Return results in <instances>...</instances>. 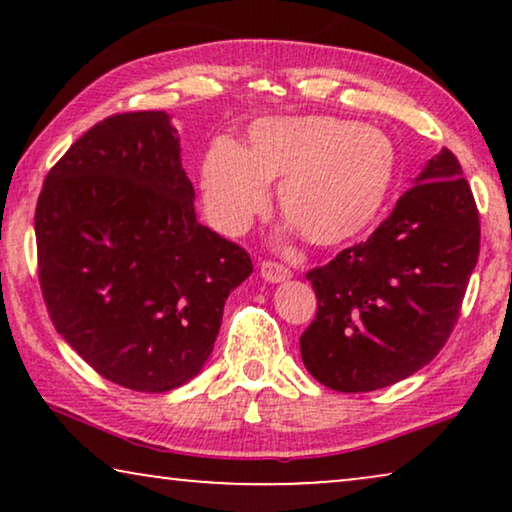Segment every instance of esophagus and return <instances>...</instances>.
<instances>
[{"instance_id": "esophagus-1", "label": "esophagus", "mask_w": 512, "mask_h": 512, "mask_svg": "<svg viewBox=\"0 0 512 512\" xmlns=\"http://www.w3.org/2000/svg\"><path fill=\"white\" fill-rule=\"evenodd\" d=\"M261 277L270 284H279V282H286V279H291V270L282 263L263 261L261 263Z\"/></svg>"}]
</instances>
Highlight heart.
Masks as SVG:
<instances>
[{
    "mask_svg": "<svg viewBox=\"0 0 512 512\" xmlns=\"http://www.w3.org/2000/svg\"><path fill=\"white\" fill-rule=\"evenodd\" d=\"M398 153L382 130L335 116H268L244 144L216 139L200 163L202 207L226 235H242L279 184L282 214L314 247H340L380 219Z\"/></svg>",
    "mask_w": 512,
    "mask_h": 512,
    "instance_id": "heart-1",
    "label": "heart"
}]
</instances>
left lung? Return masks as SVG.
Segmentation results:
<instances>
[{
  "mask_svg": "<svg viewBox=\"0 0 512 512\" xmlns=\"http://www.w3.org/2000/svg\"><path fill=\"white\" fill-rule=\"evenodd\" d=\"M461 174L443 149L366 242L307 272L317 317L300 356L324 387H389L443 349L480 254L478 207Z\"/></svg>",
  "mask_w": 512,
  "mask_h": 512,
  "instance_id": "8db88e82",
  "label": "left lung"
}]
</instances>
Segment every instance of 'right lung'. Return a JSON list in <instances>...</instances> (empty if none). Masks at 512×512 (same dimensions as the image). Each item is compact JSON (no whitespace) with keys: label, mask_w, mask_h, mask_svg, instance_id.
<instances>
[{"label":"right lung","mask_w":512,"mask_h":512,"mask_svg":"<svg viewBox=\"0 0 512 512\" xmlns=\"http://www.w3.org/2000/svg\"><path fill=\"white\" fill-rule=\"evenodd\" d=\"M165 111L109 116L51 167L34 212L39 284L69 347L109 382L160 394L200 373L254 265L195 219Z\"/></svg>","instance_id":"add662e5"}]
</instances>
